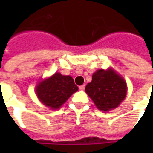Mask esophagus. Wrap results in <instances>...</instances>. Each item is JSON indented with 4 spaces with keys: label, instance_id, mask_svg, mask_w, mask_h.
I'll return each mask as SVG.
<instances>
[{
    "label": "esophagus",
    "instance_id": "esophagus-1",
    "mask_svg": "<svg viewBox=\"0 0 153 153\" xmlns=\"http://www.w3.org/2000/svg\"><path fill=\"white\" fill-rule=\"evenodd\" d=\"M79 88L83 91V90H84V88H85V86H84V85H81V86L79 87Z\"/></svg>",
    "mask_w": 153,
    "mask_h": 153
}]
</instances>
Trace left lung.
<instances>
[{"label": "left lung", "instance_id": "obj_1", "mask_svg": "<svg viewBox=\"0 0 153 153\" xmlns=\"http://www.w3.org/2000/svg\"><path fill=\"white\" fill-rule=\"evenodd\" d=\"M85 92L100 111H109L125 99L127 85L120 75L109 68L97 70L93 74L92 82L87 84Z\"/></svg>", "mask_w": 153, "mask_h": 153}]
</instances>
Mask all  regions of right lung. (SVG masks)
<instances>
[{
	"mask_svg": "<svg viewBox=\"0 0 153 153\" xmlns=\"http://www.w3.org/2000/svg\"><path fill=\"white\" fill-rule=\"evenodd\" d=\"M78 89L72 77L55 73L52 76L38 83L35 91L38 99L43 105L51 110H56Z\"/></svg>",
	"mask_w": 153,
	"mask_h": 153,
	"instance_id": "obj_1",
	"label": "right lung"
}]
</instances>
